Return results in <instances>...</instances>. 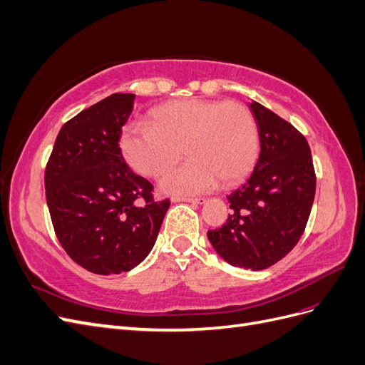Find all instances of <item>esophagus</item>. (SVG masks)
<instances>
[{"label": "esophagus", "instance_id": "34e87169", "mask_svg": "<svg viewBox=\"0 0 365 365\" xmlns=\"http://www.w3.org/2000/svg\"><path fill=\"white\" fill-rule=\"evenodd\" d=\"M173 202H190V204H204V197H172Z\"/></svg>", "mask_w": 365, "mask_h": 365}]
</instances>
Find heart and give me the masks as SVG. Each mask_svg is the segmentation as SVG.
Instances as JSON below:
<instances>
[{
  "instance_id": "heart-1",
  "label": "heart",
  "mask_w": 365,
  "mask_h": 365,
  "mask_svg": "<svg viewBox=\"0 0 365 365\" xmlns=\"http://www.w3.org/2000/svg\"><path fill=\"white\" fill-rule=\"evenodd\" d=\"M120 149L137 173L149 178L169 172L182 152L190 160L164 176V193L182 196L235 184L252 169L259 153V128L239 102L180 98L152 109L149 125H128Z\"/></svg>"
}]
</instances>
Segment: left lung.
Wrapping results in <instances>:
<instances>
[{
  "instance_id": "left-lung-1",
  "label": "left lung",
  "mask_w": 365,
  "mask_h": 365,
  "mask_svg": "<svg viewBox=\"0 0 365 365\" xmlns=\"http://www.w3.org/2000/svg\"><path fill=\"white\" fill-rule=\"evenodd\" d=\"M260 153L244 185L227 196L233 213L208 240L233 267L260 271L282 260L300 240L315 197L311 148L291 123L252 102Z\"/></svg>"
}]
</instances>
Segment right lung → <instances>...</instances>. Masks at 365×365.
<instances>
[{"instance_id":"1","label":"right lung","mask_w":365,"mask_h":365,"mask_svg":"<svg viewBox=\"0 0 365 365\" xmlns=\"http://www.w3.org/2000/svg\"><path fill=\"white\" fill-rule=\"evenodd\" d=\"M135 94H111L62 126L46 168V197L62 248L94 274L135 268L155 245L169 200L135 175L120 149Z\"/></svg>"}]
</instances>
